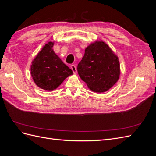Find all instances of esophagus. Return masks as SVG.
Returning a JSON list of instances; mask_svg holds the SVG:
<instances>
[{
    "mask_svg": "<svg viewBox=\"0 0 156 156\" xmlns=\"http://www.w3.org/2000/svg\"><path fill=\"white\" fill-rule=\"evenodd\" d=\"M71 69H72V70L73 71V73L74 74H75L77 73V68H76V66H75V65H72L71 66Z\"/></svg>",
    "mask_w": 156,
    "mask_h": 156,
    "instance_id": "1",
    "label": "esophagus"
}]
</instances>
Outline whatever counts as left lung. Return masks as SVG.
<instances>
[{
	"instance_id": "1",
	"label": "left lung",
	"mask_w": 156,
	"mask_h": 156,
	"mask_svg": "<svg viewBox=\"0 0 156 156\" xmlns=\"http://www.w3.org/2000/svg\"><path fill=\"white\" fill-rule=\"evenodd\" d=\"M79 77L94 92H105L119 81L120 66L118 56L102 40L88 45L77 66Z\"/></svg>"
}]
</instances>
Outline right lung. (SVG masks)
Wrapping results in <instances>:
<instances>
[{"mask_svg":"<svg viewBox=\"0 0 156 156\" xmlns=\"http://www.w3.org/2000/svg\"><path fill=\"white\" fill-rule=\"evenodd\" d=\"M54 41L47 43L32 61L30 74L34 83L45 90L53 91L73 74L53 49Z\"/></svg>","mask_w":156,"mask_h":156,"instance_id":"1","label":"right lung"}]
</instances>
